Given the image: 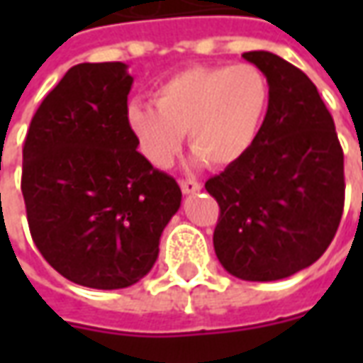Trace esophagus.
Returning <instances> with one entry per match:
<instances>
[{"instance_id": "1", "label": "esophagus", "mask_w": 363, "mask_h": 363, "mask_svg": "<svg viewBox=\"0 0 363 363\" xmlns=\"http://www.w3.org/2000/svg\"><path fill=\"white\" fill-rule=\"evenodd\" d=\"M181 189L184 194H194L198 190H202V184L196 181H181Z\"/></svg>"}]
</instances>
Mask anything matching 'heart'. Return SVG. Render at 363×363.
Returning a JSON list of instances; mask_svg holds the SVG:
<instances>
[{"label":"heart","mask_w":363,"mask_h":363,"mask_svg":"<svg viewBox=\"0 0 363 363\" xmlns=\"http://www.w3.org/2000/svg\"><path fill=\"white\" fill-rule=\"evenodd\" d=\"M268 96L267 77L249 64L190 67L159 85L155 106L128 104V128L143 157L157 169L173 163L182 132L192 147V165L206 161L228 167L252 147Z\"/></svg>","instance_id":"heart-1"}]
</instances>
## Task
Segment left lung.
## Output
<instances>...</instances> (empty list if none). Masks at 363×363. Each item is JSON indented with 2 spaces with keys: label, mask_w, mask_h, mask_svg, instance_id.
Masks as SVG:
<instances>
[{
  "label": "left lung",
  "mask_w": 363,
  "mask_h": 363,
  "mask_svg": "<svg viewBox=\"0 0 363 363\" xmlns=\"http://www.w3.org/2000/svg\"><path fill=\"white\" fill-rule=\"evenodd\" d=\"M268 82L252 147L206 182L220 204L213 249L231 276L272 281L311 267L344 208V155L335 122L307 75L272 52H245Z\"/></svg>",
  "instance_id": "8db88e82"
}]
</instances>
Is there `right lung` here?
Here are the masks:
<instances>
[{
	"mask_svg": "<svg viewBox=\"0 0 363 363\" xmlns=\"http://www.w3.org/2000/svg\"><path fill=\"white\" fill-rule=\"evenodd\" d=\"M132 83L122 62L67 69L30 120L23 147L30 235L54 270L85 288L142 280L181 208L177 181L143 157L128 128Z\"/></svg>",
	"mask_w": 363,
	"mask_h": 363,
	"instance_id": "1",
	"label": "right lung"
}]
</instances>
